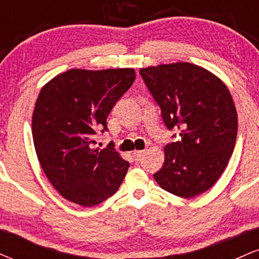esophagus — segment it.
Instances as JSON below:
<instances>
[{"mask_svg":"<svg viewBox=\"0 0 259 259\" xmlns=\"http://www.w3.org/2000/svg\"><path fill=\"white\" fill-rule=\"evenodd\" d=\"M133 156L134 158H135V160H140L145 156V151H135V152L133 153Z\"/></svg>","mask_w":259,"mask_h":259,"instance_id":"34e87169","label":"esophagus"}]
</instances>
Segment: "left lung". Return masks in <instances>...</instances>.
<instances>
[{"label": "left lung", "instance_id": "obj_1", "mask_svg": "<svg viewBox=\"0 0 259 259\" xmlns=\"http://www.w3.org/2000/svg\"><path fill=\"white\" fill-rule=\"evenodd\" d=\"M169 130L180 141L164 147L153 174L170 194L192 198L209 190L227 168L237 136V113L227 85L198 65L178 62L140 69Z\"/></svg>", "mask_w": 259, "mask_h": 259}]
</instances>
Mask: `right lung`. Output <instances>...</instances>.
I'll return each mask as SVG.
<instances>
[{"label":"right lung","mask_w":259,"mask_h":259,"mask_svg":"<svg viewBox=\"0 0 259 259\" xmlns=\"http://www.w3.org/2000/svg\"><path fill=\"white\" fill-rule=\"evenodd\" d=\"M133 68L70 69L41 89L32 113V140L47 179L65 200L84 207L119 189L129 162L114 148H94L96 132L135 80Z\"/></svg>","instance_id":"1"}]
</instances>
